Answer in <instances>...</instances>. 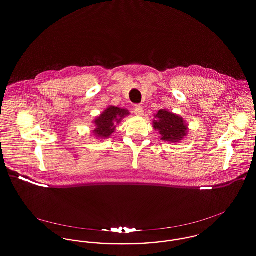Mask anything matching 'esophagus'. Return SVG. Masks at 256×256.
<instances>
[{"label": "esophagus", "mask_w": 256, "mask_h": 256, "mask_svg": "<svg viewBox=\"0 0 256 256\" xmlns=\"http://www.w3.org/2000/svg\"><path fill=\"white\" fill-rule=\"evenodd\" d=\"M134 113L137 115V116H142V115H144V110H143V108L141 106H135V108H134Z\"/></svg>", "instance_id": "1"}]
</instances>
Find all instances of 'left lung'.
Instances as JSON below:
<instances>
[{
    "label": "left lung",
    "mask_w": 256,
    "mask_h": 256,
    "mask_svg": "<svg viewBox=\"0 0 256 256\" xmlns=\"http://www.w3.org/2000/svg\"><path fill=\"white\" fill-rule=\"evenodd\" d=\"M154 121V128L158 130L164 141L178 143L187 134V126L182 118L167 110H159Z\"/></svg>",
    "instance_id": "1"
}]
</instances>
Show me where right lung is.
Returning <instances> with one entry per match:
<instances>
[{
  "mask_svg": "<svg viewBox=\"0 0 256 256\" xmlns=\"http://www.w3.org/2000/svg\"><path fill=\"white\" fill-rule=\"evenodd\" d=\"M128 114L130 112L128 110L110 106L95 120L97 128L94 130V134L100 138L110 137L115 130L116 124L121 122L122 118Z\"/></svg>",
  "mask_w": 256,
  "mask_h": 256,
  "instance_id": "right-lung-1",
  "label": "right lung"
}]
</instances>
